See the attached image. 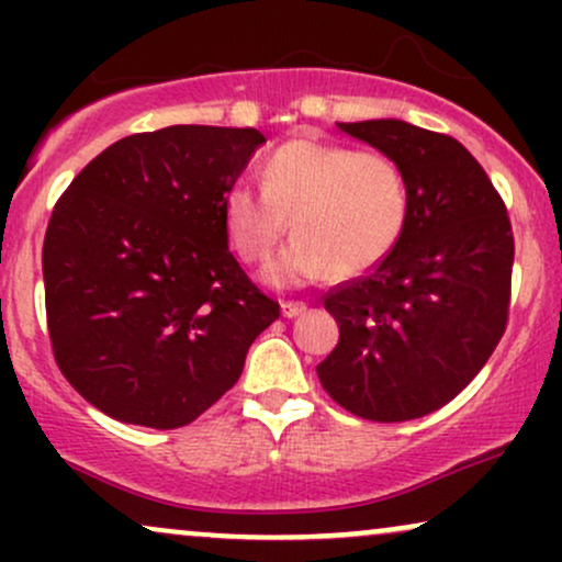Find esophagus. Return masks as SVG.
Instances as JSON below:
<instances>
[{"mask_svg":"<svg viewBox=\"0 0 562 562\" xmlns=\"http://www.w3.org/2000/svg\"><path fill=\"white\" fill-rule=\"evenodd\" d=\"M282 314H285L288 319H295L301 325V322L306 319V303H293V301L282 303Z\"/></svg>","mask_w":562,"mask_h":562,"instance_id":"1","label":"esophagus"}]
</instances>
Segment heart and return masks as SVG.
Here are the masks:
<instances>
[{
	"instance_id": "1",
	"label": "heart",
	"mask_w": 562,
	"mask_h": 562,
	"mask_svg": "<svg viewBox=\"0 0 562 562\" xmlns=\"http://www.w3.org/2000/svg\"><path fill=\"white\" fill-rule=\"evenodd\" d=\"M290 245H293V248L299 250L301 256H308V250H314V248H312V243H308V235H306V232H295V235H293V243H290Z\"/></svg>"
}]
</instances>
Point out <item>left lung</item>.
Segmentation results:
<instances>
[{"label": "left lung", "mask_w": 562, "mask_h": 562, "mask_svg": "<svg viewBox=\"0 0 562 562\" xmlns=\"http://www.w3.org/2000/svg\"><path fill=\"white\" fill-rule=\"evenodd\" d=\"M263 142L227 126L132 134L57 200L42 248L49 340L68 383L113 420H198L280 317L227 237V195Z\"/></svg>", "instance_id": "8db88e82"}]
</instances>
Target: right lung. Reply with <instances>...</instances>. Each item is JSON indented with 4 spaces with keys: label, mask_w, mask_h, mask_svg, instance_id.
I'll use <instances>...</instances> for the list:
<instances>
[{
    "label": "right lung",
    "mask_w": 562,
    "mask_h": 562,
    "mask_svg": "<svg viewBox=\"0 0 562 562\" xmlns=\"http://www.w3.org/2000/svg\"><path fill=\"white\" fill-rule=\"evenodd\" d=\"M338 128L396 164L406 211L378 267L327 293L340 338L317 375L351 415L415 420L449 404L499 344L513 229L486 171L457 139L396 119Z\"/></svg>",
    "instance_id": "1"
}]
</instances>
